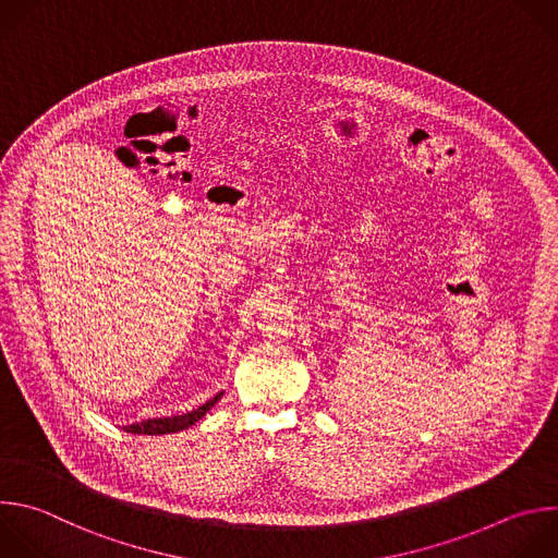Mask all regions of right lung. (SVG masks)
Listing matches in <instances>:
<instances>
[{"mask_svg":"<svg viewBox=\"0 0 558 558\" xmlns=\"http://www.w3.org/2000/svg\"><path fill=\"white\" fill-rule=\"evenodd\" d=\"M223 397V392H219L215 399H210L208 403H204L202 408L189 412V414H181V416H163V418H148L142 423H133L126 425L124 432L126 434H144V436H161V434H174V432H183L193 427L197 421H202L213 408L215 403Z\"/></svg>","mask_w":558,"mask_h":558,"instance_id":"add662e5","label":"right lung"}]
</instances>
